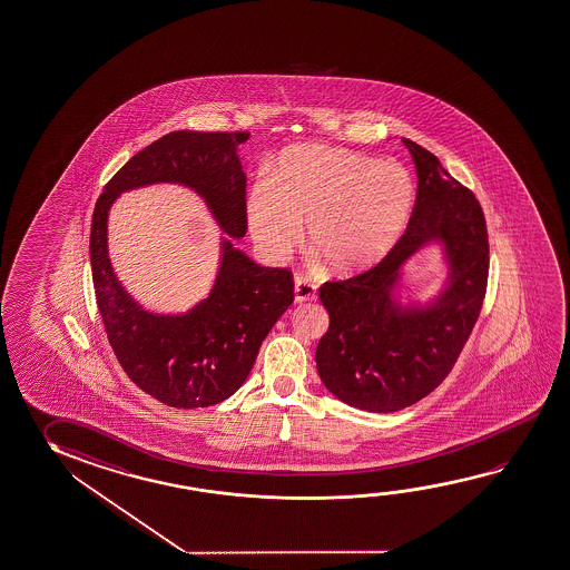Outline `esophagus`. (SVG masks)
<instances>
[{
	"label": "esophagus",
	"mask_w": 570,
	"mask_h": 570,
	"mask_svg": "<svg viewBox=\"0 0 570 570\" xmlns=\"http://www.w3.org/2000/svg\"><path fill=\"white\" fill-rule=\"evenodd\" d=\"M315 285H313L311 281L305 279V277H297V279H295V303H298V305H303V303H308V301H315Z\"/></svg>",
	"instance_id": "obj_1"
}]
</instances>
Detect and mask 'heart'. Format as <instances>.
<instances>
[{
  "label": "heart",
  "instance_id": "b5f03b06",
  "mask_svg": "<svg viewBox=\"0 0 570 570\" xmlns=\"http://www.w3.org/2000/svg\"><path fill=\"white\" fill-rule=\"evenodd\" d=\"M414 206V181L396 163L328 145L291 146L245 198L249 234L283 262L301 239L326 272L351 277L389 254Z\"/></svg>",
  "mask_w": 570,
  "mask_h": 570
}]
</instances>
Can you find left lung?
<instances>
[{"mask_svg": "<svg viewBox=\"0 0 570 570\" xmlns=\"http://www.w3.org/2000/svg\"><path fill=\"white\" fill-rule=\"evenodd\" d=\"M402 142L417 174L406 232L368 272L318 289L331 325L316 346V371L331 394L366 412L412 406L442 384L470 338L488 287V227L473 191L443 170L434 154L410 138ZM430 243L443 247L446 283L425 306H404L403 265Z\"/></svg>", "mask_w": 570, "mask_h": 570, "instance_id": "left-lung-1", "label": "left lung"}]
</instances>
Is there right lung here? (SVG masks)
<instances>
[{
    "label": "right lung",
    "instance_id": "obj_1",
    "mask_svg": "<svg viewBox=\"0 0 570 570\" xmlns=\"http://www.w3.org/2000/svg\"><path fill=\"white\" fill-rule=\"evenodd\" d=\"M247 138L249 132L194 130L163 136L110 178L92 212V285L110 346L128 379L166 406H214L244 384L263 338L293 303V275L257 265L223 238L209 297L180 316L148 314L111 272L109 206L122 190L181 183L205 198L225 233L239 239L247 232V216L237 146Z\"/></svg>",
    "mask_w": 570,
    "mask_h": 570
}]
</instances>
